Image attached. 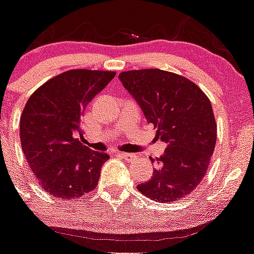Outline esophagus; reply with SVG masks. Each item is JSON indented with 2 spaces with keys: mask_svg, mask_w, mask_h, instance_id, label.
I'll use <instances>...</instances> for the list:
<instances>
[{
  "mask_svg": "<svg viewBox=\"0 0 254 254\" xmlns=\"http://www.w3.org/2000/svg\"><path fill=\"white\" fill-rule=\"evenodd\" d=\"M118 156H120L122 158L127 161H131L134 158V153H127V152H118Z\"/></svg>",
  "mask_w": 254,
  "mask_h": 254,
  "instance_id": "34e87169",
  "label": "esophagus"
}]
</instances>
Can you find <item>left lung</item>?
I'll use <instances>...</instances> for the list:
<instances>
[{
  "instance_id": "obj_1",
  "label": "left lung",
  "mask_w": 254,
  "mask_h": 254,
  "mask_svg": "<svg viewBox=\"0 0 254 254\" xmlns=\"http://www.w3.org/2000/svg\"><path fill=\"white\" fill-rule=\"evenodd\" d=\"M123 86L141 107L146 120L167 143L152 178L137 189L160 203L190 194L205 176L215 143L216 122L207 96L190 79L158 68L124 71ZM153 162V160L151 158Z\"/></svg>"
}]
</instances>
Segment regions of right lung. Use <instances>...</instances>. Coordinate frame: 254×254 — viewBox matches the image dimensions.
<instances>
[{
	"mask_svg": "<svg viewBox=\"0 0 254 254\" xmlns=\"http://www.w3.org/2000/svg\"><path fill=\"white\" fill-rule=\"evenodd\" d=\"M114 71H65L39 87L20 115V145L39 186L50 195L76 199L98 184L108 153L82 143L81 117L114 78Z\"/></svg>",
	"mask_w": 254,
	"mask_h": 254,
	"instance_id": "obj_1",
	"label": "right lung"
}]
</instances>
